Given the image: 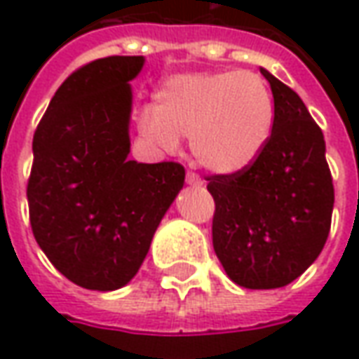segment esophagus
<instances>
[{
	"label": "esophagus",
	"mask_w": 359,
	"mask_h": 359,
	"mask_svg": "<svg viewBox=\"0 0 359 359\" xmlns=\"http://www.w3.org/2000/svg\"><path fill=\"white\" fill-rule=\"evenodd\" d=\"M185 182H187L189 185H197V187H199V185H203V180H201L196 172H187V175H185Z\"/></svg>",
	"instance_id": "1"
}]
</instances>
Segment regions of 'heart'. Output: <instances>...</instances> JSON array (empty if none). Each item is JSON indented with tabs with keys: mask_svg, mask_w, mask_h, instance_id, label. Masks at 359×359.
<instances>
[{
	"mask_svg": "<svg viewBox=\"0 0 359 359\" xmlns=\"http://www.w3.org/2000/svg\"><path fill=\"white\" fill-rule=\"evenodd\" d=\"M138 126L163 150L189 136L199 165L213 174H241L271 140L275 100L266 81L251 71L174 74L160 84L154 107L142 110Z\"/></svg>",
	"mask_w": 359,
	"mask_h": 359,
	"instance_id": "obj_1",
	"label": "heart"
}]
</instances>
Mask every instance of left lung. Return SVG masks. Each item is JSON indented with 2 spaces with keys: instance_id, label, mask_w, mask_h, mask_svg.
Instances as JSON below:
<instances>
[{
  "instance_id": "1",
  "label": "left lung",
  "mask_w": 359,
  "mask_h": 359,
  "mask_svg": "<svg viewBox=\"0 0 359 359\" xmlns=\"http://www.w3.org/2000/svg\"><path fill=\"white\" fill-rule=\"evenodd\" d=\"M261 73L275 98L271 140L249 170L205 177L215 255L235 285L255 290L286 286L318 259L334 209L322 130L290 86Z\"/></svg>"
}]
</instances>
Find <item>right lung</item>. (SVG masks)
<instances>
[{"mask_svg": "<svg viewBox=\"0 0 359 359\" xmlns=\"http://www.w3.org/2000/svg\"><path fill=\"white\" fill-rule=\"evenodd\" d=\"M142 65L144 57L114 55L79 67L33 134V237L61 275L88 290H116L134 278L184 187L182 163L128 160V83Z\"/></svg>", "mask_w": 359, "mask_h": 359, "instance_id": "right-lung-1", "label": "right lung"}]
</instances>
